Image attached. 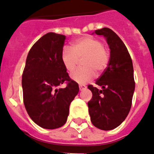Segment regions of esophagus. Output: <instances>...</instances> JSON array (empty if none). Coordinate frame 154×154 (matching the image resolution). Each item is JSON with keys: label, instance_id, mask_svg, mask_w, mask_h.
<instances>
[{"label": "esophagus", "instance_id": "esophagus-1", "mask_svg": "<svg viewBox=\"0 0 154 154\" xmlns=\"http://www.w3.org/2000/svg\"><path fill=\"white\" fill-rule=\"evenodd\" d=\"M86 89V85H82V84H80L79 85V89L80 90H83V89Z\"/></svg>", "mask_w": 154, "mask_h": 154}]
</instances>
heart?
Wrapping results in <instances>:
<instances>
[{
	"instance_id": "1",
	"label": "heart",
	"mask_w": 154,
	"mask_h": 154,
	"mask_svg": "<svg viewBox=\"0 0 154 154\" xmlns=\"http://www.w3.org/2000/svg\"><path fill=\"white\" fill-rule=\"evenodd\" d=\"M82 58V67L78 69L71 77L78 83H85L92 79L95 72L100 74L106 69L110 59V53L99 39L85 36L74 41L71 48L64 47L61 52V60L69 72H72Z\"/></svg>"
}]
</instances>
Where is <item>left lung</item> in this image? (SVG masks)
Listing matches in <instances>:
<instances>
[{
    "label": "left lung",
    "instance_id": "left-lung-1",
    "mask_svg": "<svg viewBox=\"0 0 154 154\" xmlns=\"http://www.w3.org/2000/svg\"><path fill=\"white\" fill-rule=\"evenodd\" d=\"M103 35L110 48L107 68L96 81L99 89L88 85L92 97L88 102L91 122L98 129L111 130L119 126L129 114L132 106L135 81L131 57L123 42L108 28L95 31Z\"/></svg>",
    "mask_w": 154,
    "mask_h": 154
}]
</instances>
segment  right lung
Instances as JSON below:
<instances>
[{
	"instance_id": "1",
	"label": "right lung",
	"mask_w": 154,
	"mask_h": 154,
	"mask_svg": "<svg viewBox=\"0 0 154 154\" xmlns=\"http://www.w3.org/2000/svg\"><path fill=\"white\" fill-rule=\"evenodd\" d=\"M65 36L49 32L31 47L22 74L23 101L31 119L45 129H57L67 120L69 106L79 88L61 60ZM65 84V88L58 86Z\"/></svg>"
}]
</instances>
